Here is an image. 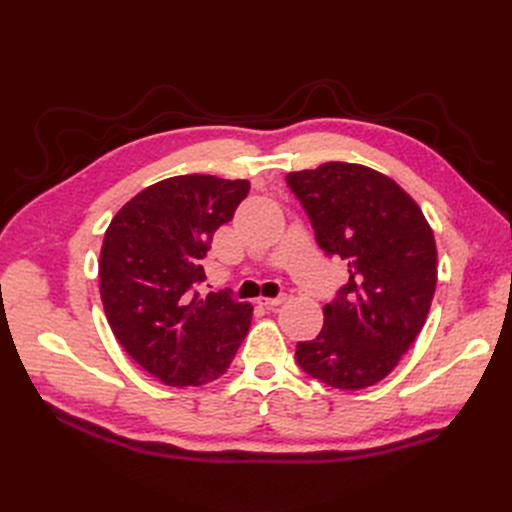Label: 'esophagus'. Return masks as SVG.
Wrapping results in <instances>:
<instances>
[{"mask_svg": "<svg viewBox=\"0 0 512 512\" xmlns=\"http://www.w3.org/2000/svg\"><path fill=\"white\" fill-rule=\"evenodd\" d=\"M286 301V294H280V297H260L258 299V305H262V307H267V309H275V307H280L282 303Z\"/></svg>", "mask_w": 512, "mask_h": 512, "instance_id": "obj_1", "label": "esophagus"}]
</instances>
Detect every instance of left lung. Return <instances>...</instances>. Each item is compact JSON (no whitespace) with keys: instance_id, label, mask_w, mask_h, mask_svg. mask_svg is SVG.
<instances>
[{"instance_id":"8db88e82","label":"left lung","mask_w":512,"mask_h":512,"mask_svg":"<svg viewBox=\"0 0 512 512\" xmlns=\"http://www.w3.org/2000/svg\"><path fill=\"white\" fill-rule=\"evenodd\" d=\"M327 256L350 280L324 305V327L297 344V363L333 389L386 378L421 333L438 282L433 230L414 200L378 170L327 162L286 175Z\"/></svg>"}]
</instances>
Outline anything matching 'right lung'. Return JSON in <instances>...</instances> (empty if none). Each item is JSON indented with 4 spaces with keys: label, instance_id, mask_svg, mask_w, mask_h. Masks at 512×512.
Listing matches in <instances>:
<instances>
[{
    "label": "right lung",
    "instance_id": "add662e5",
    "mask_svg": "<svg viewBox=\"0 0 512 512\" xmlns=\"http://www.w3.org/2000/svg\"><path fill=\"white\" fill-rule=\"evenodd\" d=\"M247 192L245 179L170 177L138 192L106 228L100 294L108 324L123 350L168 386L220 378L250 331V303L198 292L213 232Z\"/></svg>",
    "mask_w": 512,
    "mask_h": 512
}]
</instances>
